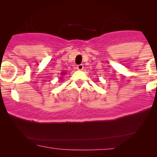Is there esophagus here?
I'll use <instances>...</instances> for the list:
<instances>
[{
  "mask_svg": "<svg viewBox=\"0 0 157 157\" xmlns=\"http://www.w3.org/2000/svg\"><path fill=\"white\" fill-rule=\"evenodd\" d=\"M76 68H77V69H78V71H81V70H83V66L82 65V64H80V65H78V66H76Z\"/></svg>",
  "mask_w": 157,
  "mask_h": 157,
  "instance_id": "34e87169",
  "label": "esophagus"
}]
</instances>
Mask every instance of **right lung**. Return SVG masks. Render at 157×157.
Instances as JSON below:
<instances>
[{
	"label": "right lung",
	"instance_id": "add662e5",
	"mask_svg": "<svg viewBox=\"0 0 157 157\" xmlns=\"http://www.w3.org/2000/svg\"><path fill=\"white\" fill-rule=\"evenodd\" d=\"M64 74H66V72H61V76H64Z\"/></svg>",
	"mask_w": 157,
	"mask_h": 157
}]
</instances>
